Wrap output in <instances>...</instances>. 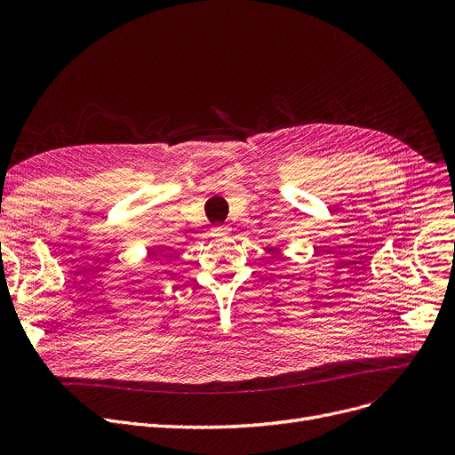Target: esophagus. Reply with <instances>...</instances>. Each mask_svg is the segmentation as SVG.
I'll use <instances>...</instances> for the list:
<instances>
[{"label": "esophagus", "mask_w": 455, "mask_h": 455, "mask_svg": "<svg viewBox=\"0 0 455 455\" xmlns=\"http://www.w3.org/2000/svg\"><path fill=\"white\" fill-rule=\"evenodd\" d=\"M228 232H230L228 227H213V228L210 230L212 237H225V235H228Z\"/></svg>", "instance_id": "esophagus-1"}]
</instances>
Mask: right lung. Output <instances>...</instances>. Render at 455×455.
<instances>
[{
    "mask_svg": "<svg viewBox=\"0 0 455 455\" xmlns=\"http://www.w3.org/2000/svg\"><path fill=\"white\" fill-rule=\"evenodd\" d=\"M149 256H156V252H153V251H149Z\"/></svg>",
    "mask_w": 455,
    "mask_h": 455,
    "instance_id": "right-lung-1",
    "label": "right lung"
}]
</instances>
